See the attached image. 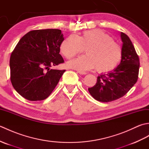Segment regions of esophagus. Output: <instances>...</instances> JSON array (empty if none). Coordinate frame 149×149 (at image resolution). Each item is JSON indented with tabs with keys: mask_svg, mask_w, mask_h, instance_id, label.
Returning a JSON list of instances; mask_svg holds the SVG:
<instances>
[{
	"mask_svg": "<svg viewBox=\"0 0 149 149\" xmlns=\"http://www.w3.org/2000/svg\"><path fill=\"white\" fill-rule=\"evenodd\" d=\"M79 74H81V75H86V74H87V73L86 72H80V71H78L77 72Z\"/></svg>",
	"mask_w": 149,
	"mask_h": 149,
	"instance_id": "1",
	"label": "esophagus"
}]
</instances>
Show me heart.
<instances>
[{"instance_id":"b5f03b06","label":"heart","mask_w":149,"mask_h":149,"mask_svg":"<svg viewBox=\"0 0 149 149\" xmlns=\"http://www.w3.org/2000/svg\"><path fill=\"white\" fill-rule=\"evenodd\" d=\"M83 48L86 55L68 61V67L80 72L96 68L99 73H107L116 68L122 58L121 47L100 29L88 30L81 36L70 35L62 42L60 50L66 58L71 59Z\"/></svg>"}]
</instances>
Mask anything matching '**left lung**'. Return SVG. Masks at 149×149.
<instances>
[{
    "mask_svg": "<svg viewBox=\"0 0 149 149\" xmlns=\"http://www.w3.org/2000/svg\"><path fill=\"white\" fill-rule=\"evenodd\" d=\"M122 42V58L116 68L97 77V83L88 88L95 99L102 102H111L124 96L137 82L140 61L130 38L120 33Z\"/></svg>",
    "mask_w": 149,
    "mask_h": 149,
    "instance_id": "obj_1",
    "label": "left lung"
}]
</instances>
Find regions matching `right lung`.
I'll use <instances>...</instances> for the list:
<instances>
[{
  "label": "right lung",
  "instance_id": "right-lung-1",
  "mask_svg": "<svg viewBox=\"0 0 149 149\" xmlns=\"http://www.w3.org/2000/svg\"><path fill=\"white\" fill-rule=\"evenodd\" d=\"M63 40L61 31L56 29L31 31L20 40L9 66L12 85L21 96L42 100L52 92L65 72L50 69L64 62L59 54Z\"/></svg>",
  "mask_w": 149,
  "mask_h": 149
}]
</instances>
